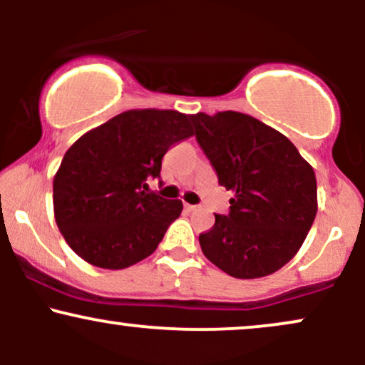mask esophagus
<instances>
[{
    "label": "esophagus",
    "instance_id": "esophagus-1",
    "mask_svg": "<svg viewBox=\"0 0 365 365\" xmlns=\"http://www.w3.org/2000/svg\"><path fill=\"white\" fill-rule=\"evenodd\" d=\"M185 209H187V211H197L199 206H194V204H185Z\"/></svg>",
    "mask_w": 365,
    "mask_h": 365
}]
</instances>
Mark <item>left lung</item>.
<instances>
[{
  "mask_svg": "<svg viewBox=\"0 0 365 365\" xmlns=\"http://www.w3.org/2000/svg\"><path fill=\"white\" fill-rule=\"evenodd\" d=\"M195 140L232 190L228 215L199 235L200 249L233 278L252 279L299 252L317 212L312 166L283 133L237 111L188 116Z\"/></svg>",
  "mask_w": 365,
  "mask_h": 365,
  "instance_id": "obj_1",
  "label": "left lung"
}]
</instances>
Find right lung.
<instances>
[{
    "label": "right lung",
    "instance_id": "obj_1",
    "mask_svg": "<svg viewBox=\"0 0 365 365\" xmlns=\"http://www.w3.org/2000/svg\"><path fill=\"white\" fill-rule=\"evenodd\" d=\"M188 116L133 110L82 135L66 150L53 182L54 217L83 261L123 269L156 250L182 212V200L149 192L161 159L192 135Z\"/></svg>",
    "mask_w": 365,
    "mask_h": 365
}]
</instances>
